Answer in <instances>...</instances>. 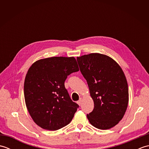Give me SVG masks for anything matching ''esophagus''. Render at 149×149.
<instances>
[{
    "mask_svg": "<svg viewBox=\"0 0 149 149\" xmlns=\"http://www.w3.org/2000/svg\"><path fill=\"white\" fill-rule=\"evenodd\" d=\"M81 103H82V99H80L79 100L77 101V104H78L79 106H81Z\"/></svg>",
    "mask_w": 149,
    "mask_h": 149,
    "instance_id": "esophagus-1",
    "label": "esophagus"
}]
</instances>
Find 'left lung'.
<instances>
[{
	"instance_id": "8db88e82",
	"label": "left lung",
	"mask_w": 149,
	"mask_h": 149,
	"mask_svg": "<svg viewBox=\"0 0 149 149\" xmlns=\"http://www.w3.org/2000/svg\"><path fill=\"white\" fill-rule=\"evenodd\" d=\"M77 60L94 102L88 120L99 129L114 127L122 119L129 102L128 84L122 69L111 58L99 53L77 57Z\"/></svg>"
}]
</instances>
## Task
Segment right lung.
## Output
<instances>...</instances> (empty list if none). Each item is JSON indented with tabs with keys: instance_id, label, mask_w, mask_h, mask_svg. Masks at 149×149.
<instances>
[{
	"instance_id": "right-lung-1",
	"label": "right lung",
	"mask_w": 149,
	"mask_h": 149,
	"mask_svg": "<svg viewBox=\"0 0 149 149\" xmlns=\"http://www.w3.org/2000/svg\"><path fill=\"white\" fill-rule=\"evenodd\" d=\"M79 70L74 57L42 59L28 70L25 102L31 118L40 127L56 131L72 121L79 105L71 100L65 81L68 75Z\"/></svg>"
}]
</instances>
